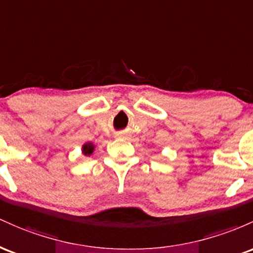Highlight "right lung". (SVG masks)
I'll return each mask as SVG.
<instances>
[{"label":"right lung","instance_id":"right-lung-1","mask_svg":"<svg viewBox=\"0 0 253 253\" xmlns=\"http://www.w3.org/2000/svg\"><path fill=\"white\" fill-rule=\"evenodd\" d=\"M93 150H94V146H93L92 143H86L84 144V147H82V153H84V155H87V157L92 155Z\"/></svg>","mask_w":253,"mask_h":253}]
</instances>
